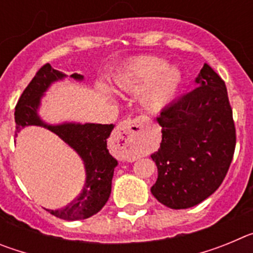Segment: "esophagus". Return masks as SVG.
Masks as SVG:
<instances>
[{
	"label": "esophagus",
	"instance_id": "34e87169",
	"mask_svg": "<svg viewBox=\"0 0 253 253\" xmlns=\"http://www.w3.org/2000/svg\"><path fill=\"white\" fill-rule=\"evenodd\" d=\"M147 124H148V118L146 115H139L134 119H125L120 123L116 128V135L123 140H135L138 139L140 134L144 131Z\"/></svg>",
	"mask_w": 253,
	"mask_h": 253
}]
</instances>
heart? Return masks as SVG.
<instances>
[{
  "label": "heart",
  "instance_id": "1",
  "mask_svg": "<svg viewBox=\"0 0 253 253\" xmlns=\"http://www.w3.org/2000/svg\"><path fill=\"white\" fill-rule=\"evenodd\" d=\"M115 82L125 90H140L152 82L144 101L148 106L158 107L166 104L176 92L180 73L173 67H163V62L158 58L143 57L116 76Z\"/></svg>",
  "mask_w": 253,
  "mask_h": 253
}]
</instances>
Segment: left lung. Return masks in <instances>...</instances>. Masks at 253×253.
<instances>
[{
    "instance_id": "left-lung-1",
    "label": "left lung",
    "mask_w": 253,
    "mask_h": 253,
    "mask_svg": "<svg viewBox=\"0 0 253 253\" xmlns=\"http://www.w3.org/2000/svg\"><path fill=\"white\" fill-rule=\"evenodd\" d=\"M195 90L161 110L162 142L153 196L171 209L195 207L222 185L233 160L236 126L220 76L205 63Z\"/></svg>"
}]
</instances>
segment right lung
<instances>
[{
    "label": "right lung",
    "mask_w": 253,
    "mask_h": 253,
    "mask_svg": "<svg viewBox=\"0 0 253 253\" xmlns=\"http://www.w3.org/2000/svg\"><path fill=\"white\" fill-rule=\"evenodd\" d=\"M63 77V73L53 68L49 63L40 67L20 96L15 109V122L16 131L26 125H43L81 156L87 175L81 195L63 209H46L57 218L78 220L95 215L106 204L111 193V180L118 161L107 149V138L114 129L113 124H62L53 126L44 124L39 119L37 109L40 97L51 82ZM72 77L82 80V76L77 73L72 75Z\"/></svg>",
    "instance_id": "add662e5"
}]
</instances>
